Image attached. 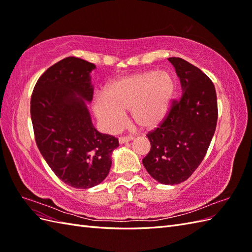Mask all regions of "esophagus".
<instances>
[{
  "mask_svg": "<svg viewBox=\"0 0 252 252\" xmlns=\"http://www.w3.org/2000/svg\"><path fill=\"white\" fill-rule=\"evenodd\" d=\"M132 139H133V136H120L119 137V143L125 144V143L130 142V140H132Z\"/></svg>",
  "mask_w": 252,
  "mask_h": 252,
  "instance_id": "esophagus-1",
  "label": "esophagus"
}]
</instances>
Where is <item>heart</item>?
<instances>
[{"mask_svg":"<svg viewBox=\"0 0 252 252\" xmlns=\"http://www.w3.org/2000/svg\"><path fill=\"white\" fill-rule=\"evenodd\" d=\"M176 90L167 72L148 71L125 76L112 81L105 94L94 102L95 115L109 132H115L126 120V110L144 128L151 130L165 119Z\"/></svg>","mask_w":252,"mask_h":252,"instance_id":"b5f03b06","label":"heart"}]
</instances>
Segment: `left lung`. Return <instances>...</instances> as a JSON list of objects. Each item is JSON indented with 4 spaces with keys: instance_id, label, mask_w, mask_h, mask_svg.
I'll return each instance as SVG.
<instances>
[{
    "instance_id": "left-lung-1",
    "label": "left lung",
    "mask_w": 252,
    "mask_h": 252,
    "mask_svg": "<svg viewBox=\"0 0 252 252\" xmlns=\"http://www.w3.org/2000/svg\"><path fill=\"white\" fill-rule=\"evenodd\" d=\"M180 79L183 95L148 132L151 148L143 159L150 176L163 185L188 179L201 164L217 126L216 89L207 75L181 58H168Z\"/></svg>"
}]
</instances>
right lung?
I'll use <instances>...</instances> for the list:
<instances>
[{
  "label": "right lung",
  "mask_w": 252,
  "mask_h": 252,
  "mask_svg": "<svg viewBox=\"0 0 252 252\" xmlns=\"http://www.w3.org/2000/svg\"><path fill=\"white\" fill-rule=\"evenodd\" d=\"M93 68V63L67 57L46 69L31 96L40 154L63 183L77 189L91 188L107 177L112 153L119 146L118 138L95 130L82 99H92Z\"/></svg>",
  "instance_id": "obj_1"
}]
</instances>
